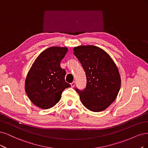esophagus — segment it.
Masks as SVG:
<instances>
[{
    "label": "esophagus",
    "mask_w": 148,
    "mask_h": 148,
    "mask_svg": "<svg viewBox=\"0 0 148 148\" xmlns=\"http://www.w3.org/2000/svg\"><path fill=\"white\" fill-rule=\"evenodd\" d=\"M75 85V82H74V81H73L72 83H71V87H74Z\"/></svg>",
    "instance_id": "34e87169"
}]
</instances>
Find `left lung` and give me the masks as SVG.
Returning a JSON list of instances; mask_svg holds the SVG:
<instances>
[{
	"label": "left lung",
	"instance_id": "8db88e82",
	"mask_svg": "<svg viewBox=\"0 0 148 148\" xmlns=\"http://www.w3.org/2000/svg\"><path fill=\"white\" fill-rule=\"evenodd\" d=\"M74 51L87 78L85 88H75V91L85 108L93 112L102 111L116 99L121 88L117 66L110 56L97 46H79Z\"/></svg>",
	"mask_w": 148,
	"mask_h": 148
}]
</instances>
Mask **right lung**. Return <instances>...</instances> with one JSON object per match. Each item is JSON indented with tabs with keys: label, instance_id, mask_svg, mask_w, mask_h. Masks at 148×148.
Returning <instances> with one entry per match:
<instances>
[{
	"label": "right lung",
	"instance_id": "obj_1",
	"mask_svg": "<svg viewBox=\"0 0 148 148\" xmlns=\"http://www.w3.org/2000/svg\"><path fill=\"white\" fill-rule=\"evenodd\" d=\"M68 51L66 47H51L34 61L25 81L26 93L37 107L47 109L58 103L63 90L71 87L65 82L66 71L60 63Z\"/></svg>",
	"mask_w": 148,
	"mask_h": 148
}]
</instances>
